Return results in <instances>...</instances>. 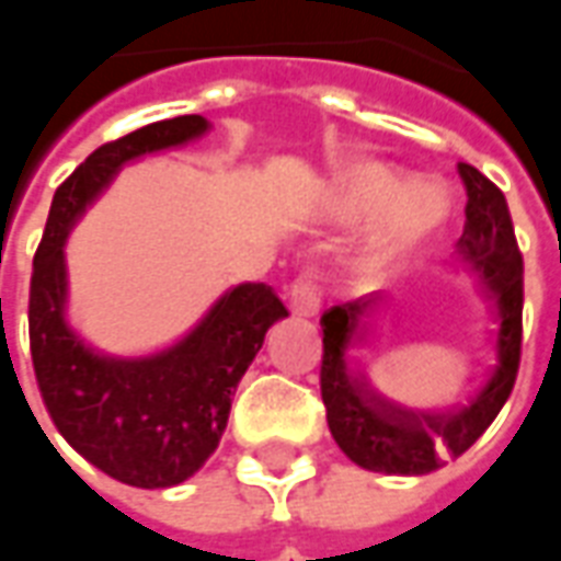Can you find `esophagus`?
Segmentation results:
<instances>
[{
  "label": "esophagus",
  "mask_w": 561,
  "mask_h": 561,
  "mask_svg": "<svg viewBox=\"0 0 561 561\" xmlns=\"http://www.w3.org/2000/svg\"><path fill=\"white\" fill-rule=\"evenodd\" d=\"M288 307L298 317H317L319 313V291L310 279H298L288 288Z\"/></svg>",
  "instance_id": "obj_1"
}]
</instances>
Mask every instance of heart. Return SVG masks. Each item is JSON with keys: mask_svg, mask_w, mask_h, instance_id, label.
I'll return each instance as SVG.
<instances>
[{"mask_svg": "<svg viewBox=\"0 0 561 561\" xmlns=\"http://www.w3.org/2000/svg\"><path fill=\"white\" fill-rule=\"evenodd\" d=\"M325 214L341 226H363L374 220L359 244L357 263L366 273H381L413 254L447 222L450 195L440 183H410L403 170L363 158L335 173Z\"/></svg>", "mask_w": 561, "mask_h": 561, "instance_id": "heart-1", "label": "heart"}]
</instances>
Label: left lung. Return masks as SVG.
<instances>
[{
    "label": "left lung",
    "instance_id": "left-lung-1",
    "mask_svg": "<svg viewBox=\"0 0 561 561\" xmlns=\"http://www.w3.org/2000/svg\"><path fill=\"white\" fill-rule=\"evenodd\" d=\"M459 176L469 202L456 257L478 276L500 322L493 344L496 363L474 397L447 410H415L376 394L354 369V347L363 341L366 317L381 304V295L322 313L319 388L329 432L344 456L369 472L428 474L447 456H462L488 432L515 385L522 357V254L510 207L503 192L472 164H459Z\"/></svg>",
    "mask_w": 561,
    "mask_h": 561
}]
</instances>
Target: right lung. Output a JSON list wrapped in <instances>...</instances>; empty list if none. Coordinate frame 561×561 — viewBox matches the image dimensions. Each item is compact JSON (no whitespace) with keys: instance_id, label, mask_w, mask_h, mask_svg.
Returning <instances> with one entry per match:
<instances>
[{"instance_id":"right-lung-1","label":"right lung","mask_w":561,"mask_h":561,"mask_svg":"<svg viewBox=\"0 0 561 561\" xmlns=\"http://www.w3.org/2000/svg\"><path fill=\"white\" fill-rule=\"evenodd\" d=\"M202 114L158 121L95 148L58 185L30 279V354L55 428L95 469L129 488H173L217 450L229 407L273 322L288 317L263 282L226 288L183 339L142 357L102 354L68 319L70 229L121 167L202 139Z\"/></svg>"}]
</instances>
